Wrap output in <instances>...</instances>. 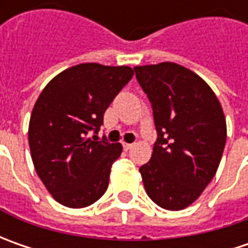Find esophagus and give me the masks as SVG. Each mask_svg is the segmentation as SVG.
Segmentation results:
<instances>
[{
    "label": "esophagus",
    "instance_id": "obj_1",
    "mask_svg": "<svg viewBox=\"0 0 248 248\" xmlns=\"http://www.w3.org/2000/svg\"><path fill=\"white\" fill-rule=\"evenodd\" d=\"M123 148H124V150H129L132 148V143H123Z\"/></svg>",
    "mask_w": 248,
    "mask_h": 248
}]
</instances>
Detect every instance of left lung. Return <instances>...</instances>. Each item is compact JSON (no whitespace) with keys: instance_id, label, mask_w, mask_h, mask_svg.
Masks as SVG:
<instances>
[{"instance_id":"obj_1","label":"left lung","mask_w":248,"mask_h":248,"mask_svg":"<svg viewBox=\"0 0 248 248\" xmlns=\"http://www.w3.org/2000/svg\"><path fill=\"white\" fill-rule=\"evenodd\" d=\"M152 103L157 139L139 168L148 196L161 208L190 205L214 178L226 142L221 103L208 84L176 63L137 66Z\"/></svg>"}]
</instances>
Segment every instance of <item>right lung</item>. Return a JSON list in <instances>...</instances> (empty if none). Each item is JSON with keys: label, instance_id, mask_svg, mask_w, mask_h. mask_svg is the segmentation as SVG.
<instances>
[{"label": "right lung", "instance_id": "right-lung-1", "mask_svg": "<svg viewBox=\"0 0 248 248\" xmlns=\"http://www.w3.org/2000/svg\"><path fill=\"white\" fill-rule=\"evenodd\" d=\"M132 76L128 66L81 63L59 73L40 93L29 145L34 168L58 203L82 208L106 192L123 146L96 134L106 109Z\"/></svg>", "mask_w": 248, "mask_h": 248}]
</instances>
